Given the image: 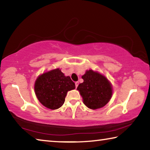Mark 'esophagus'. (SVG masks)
Wrapping results in <instances>:
<instances>
[{
	"label": "esophagus",
	"mask_w": 150,
	"mask_h": 150,
	"mask_svg": "<svg viewBox=\"0 0 150 150\" xmlns=\"http://www.w3.org/2000/svg\"><path fill=\"white\" fill-rule=\"evenodd\" d=\"M78 85H79V82L78 81H77V82H75V87L77 88L78 87Z\"/></svg>",
	"instance_id": "obj_1"
}]
</instances>
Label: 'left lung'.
I'll return each instance as SVG.
<instances>
[{
  "label": "left lung",
  "mask_w": 150,
  "mask_h": 150,
  "mask_svg": "<svg viewBox=\"0 0 150 150\" xmlns=\"http://www.w3.org/2000/svg\"><path fill=\"white\" fill-rule=\"evenodd\" d=\"M82 79L84 81L79 85L77 89L85 105L92 110L105 106L112 95V87L108 79L92 69L86 71Z\"/></svg>",
  "instance_id": "1"
}]
</instances>
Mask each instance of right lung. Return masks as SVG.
<instances>
[{"label": "right lung", "mask_w": 150, "mask_h": 150, "mask_svg": "<svg viewBox=\"0 0 150 150\" xmlns=\"http://www.w3.org/2000/svg\"><path fill=\"white\" fill-rule=\"evenodd\" d=\"M75 88L69 76H65L59 68L39 75L34 84L35 94L40 103L52 110L60 108L68 91Z\"/></svg>", "instance_id": "add662e5"}]
</instances>
